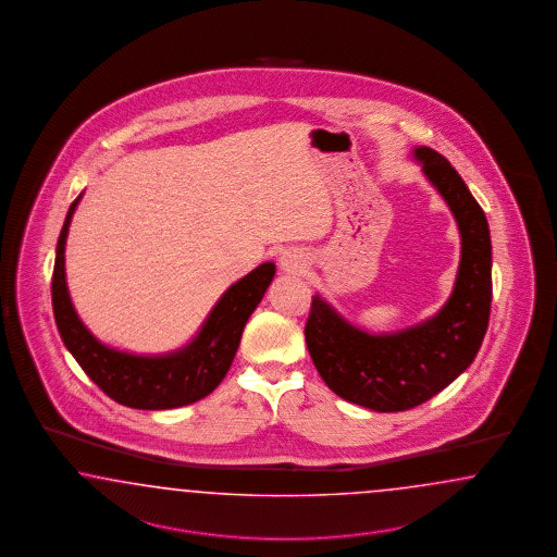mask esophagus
Instances as JSON below:
<instances>
[{
	"label": "esophagus",
	"mask_w": 557,
	"mask_h": 557,
	"mask_svg": "<svg viewBox=\"0 0 557 557\" xmlns=\"http://www.w3.org/2000/svg\"><path fill=\"white\" fill-rule=\"evenodd\" d=\"M280 265H282L284 271H298L302 268L304 263L298 255L286 251V253L280 257Z\"/></svg>",
	"instance_id": "1"
}]
</instances>
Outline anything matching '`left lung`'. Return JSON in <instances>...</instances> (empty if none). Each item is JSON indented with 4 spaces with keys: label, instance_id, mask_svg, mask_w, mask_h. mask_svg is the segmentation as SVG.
I'll return each mask as SVG.
<instances>
[{
    "label": "left lung",
    "instance_id": "1",
    "mask_svg": "<svg viewBox=\"0 0 557 557\" xmlns=\"http://www.w3.org/2000/svg\"><path fill=\"white\" fill-rule=\"evenodd\" d=\"M429 184L449 206L461 257L449 300L435 317L396 333L371 335L312 296L304 335L324 384L347 403L400 412L426 403L472 366L492 302L488 220L451 163L429 147L412 151Z\"/></svg>",
    "mask_w": 557,
    "mask_h": 557
}]
</instances>
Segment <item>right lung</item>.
Masks as SVG:
<instances>
[{
  "instance_id": "right-lung-1",
  "label": "right lung",
  "mask_w": 557,
  "mask_h": 557,
  "mask_svg": "<svg viewBox=\"0 0 557 557\" xmlns=\"http://www.w3.org/2000/svg\"><path fill=\"white\" fill-rule=\"evenodd\" d=\"M84 191L69 206L57 243L52 270V312L69 354L112 400L140 410H168L206 398L235 359L243 329L275 275L268 261L228 287L210 310L202 329L177 351L135 355L112 349L94 337L77 317L65 280V243L73 212Z\"/></svg>"
}]
</instances>
